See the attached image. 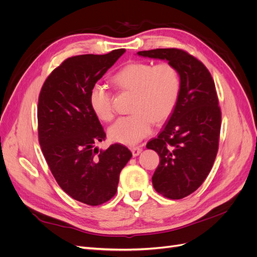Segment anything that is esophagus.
Instances as JSON below:
<instances>
[{
	"mask_svg": "<svg viewBox=\"0 0 257 257\" xmlns=\"http://www.w3.org/2000/svg\"><path fill=\"white\" fill-rule=\"evenodd\" d=\"M131 151H132V154H133V157H137V155L141 154V152L143 151V148L142 147H132Z\"/></svg>",
	"mask_w": 257,
	"mask_h": 257,
	"instance_id": "esophagus-1",
	"label": "esophagus"
}]
</instances>
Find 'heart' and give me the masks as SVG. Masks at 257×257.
Here are the masks:
<instances>
[{
	"mask_svg": "<svg viewBox=\"0 0 257 257\" xmlns=\"http://www.w3.org/2000/svg\"><path fill=\"white\" fill-rule=\"evenodd\" d=\"M113 82L123 91L134 93L130 115L122 116L109 127L111 141L133 146L151 133L153 123L166 121L174 112L181 90L178 68L169 62L158 64L135 61L113 76ZM91 109L99 120L113 119L112 95L106 85L95 83L89 93Z\"/></svg>",
	"mask_w": 257,
	"mask_h": 257,
	"instance_id": "b5f03b06",
	"label": "heart"
}]
</instances>
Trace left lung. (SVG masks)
<instances>
[{
	"mask_svg": "<svg viewBox=\"0 0 257 257\" xmlns=\"http://www.w3.org/2000/svg\"><path fill=\"white\" fill-rule=\"evenodd\" d=\"M137 53L167 60L180 73L181 90L175 110L147 148L160 157L152 177L155 191L169 199H181L203 184L219 150L222 113L215 84L203 62L185 50L161 48Z\"/></svg>",
	"mask_w": 257,
	"mask_h": 257,
	"instance_id": "1",
	"label": "left lung"
}]
</instances>
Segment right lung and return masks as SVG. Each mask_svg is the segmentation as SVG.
Wrapping results in <instances>:
<instances>
[{
	"label": "right lung",
	"mask_w": 257,
	"mask_h": 257,
	"mask_svg": "<svg viewBox=\"0 0 257 257\" xmlns=\"http://www.w3.org/2000/svg\"><path fill=\"white\" fill-rule=\"evenodd\" d=\"M125 49L80 54L64 60L45 80L38 96L37 131L43 154L60 188L89 206L111 199L119 175L132 158L125 146L95 145L106 133L89 102L91 87Z\"/></svg>",
	"instance_id": "obj_1"
}]
</instances>
